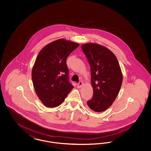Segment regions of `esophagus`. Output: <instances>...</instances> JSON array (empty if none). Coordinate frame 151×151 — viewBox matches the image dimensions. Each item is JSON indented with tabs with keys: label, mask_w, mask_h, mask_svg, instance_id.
Here are the masks:
<instances>
[{
	"label": "esophagus",
	"mask_w": 151,
	"mask_h": 151,
	"mask_svg": "<svg viewBox=\"0 0 151 151\" xmlns=\"http://www.w3.org/2000/svg\"><path fill=\"white\" fill-rule=\"evenodd\" d=\"M83 82L82 81H79V83L77 84V86H78V88H80L82 86H83Z\"/></svg>",
	"instance_id": "1"
}]
</instances>
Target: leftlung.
I'll use <instances>...</instances> for the list:
<instances>
[{
    "label": "left lung",
    "mask_w": 151,
    "mask_h": 151,
    "mask_svg": "<svg viewBox=\"0 0 151 151\" xmlns=\"http://www.w3.org/2000/svg\"><path fill=\"white\" fill-rule=\"evenodd\" d=\"M81 49L90 65L93 89L87 105L94 111L102 112L112 105L119 93L123 80L121 67L115 55L103 46L86 43Z\"/></svg>",
    "instance_id": "obj_1"
}]
</instances>
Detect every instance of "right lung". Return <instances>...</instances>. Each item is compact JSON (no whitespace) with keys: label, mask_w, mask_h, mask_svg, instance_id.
I'll list each match as a JSON object with an SVG mask.
<instances>
[{"label":"right lung","mask_w":151,"mask_h":151,"mask_svg":"<svg viewBox=\"0 0 151 151\" xmlns=\"http://www.w3.org/2000/svg\"><path fill=\"white\" fill-rule=\"evenodd\" d=\"M79 46L59 39L45 46L37 55L32 78L36 94L46 106L60 105L73 88L69 81L66 60Z\"/></svg>","instance_id":"add662e5"}]
</instances>
